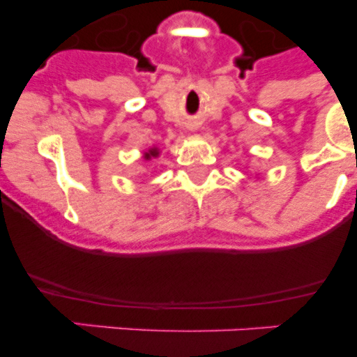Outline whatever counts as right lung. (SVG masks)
<instances>
[{
  "instance_id": "1",
  "label": "right lung",
  "mask_w": 357,
  "mask_h": 357,
  "mask_svg": "<svg viewBox=\"0 0 357 357\" xmlns=\"http://www.w3.org/2000/svg\"><path fill=\"white\" fill-rule=\"evenodd\" d=\"M143 157H144V160H150L151 157H159V148L157 146L148 148V150L143 153Z\"/></svg>"
}]
</instances>
